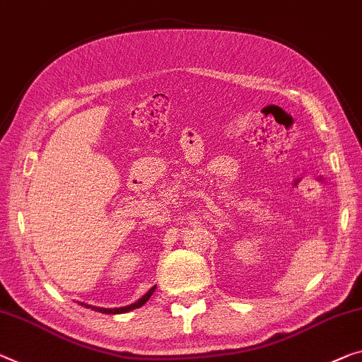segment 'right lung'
<instances>
[{
  "instance_id": "right-lung-1",
  "label": "right lung",
  "mask_w": 362,
  "mask_h": 362,
  "mask_svg": "<svg viewBox=\"0 0 362 362\" xmlns=\"http://www.w3.org/2000/svg\"><path fill=\"white\" fill-rule=\"evenodd\" d=\"M155 288H157V285L150 288V290H148L146 294H144V296H142L141 299H139V301H136L134 304L124 305V308H113V309H108V308H95V305H88V304H84V303H81V304L86 305L87 309L95 310V313H102V314H124V313H129V310L137 309V308H141V305L146 304V303L148 301V299H150V296H152V294H153Z\"/></svg>"
}]
</instances>
